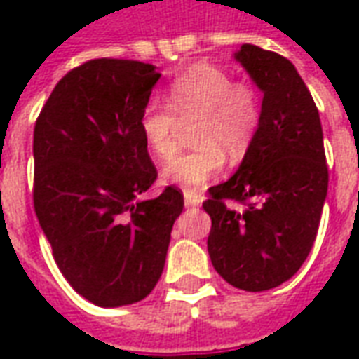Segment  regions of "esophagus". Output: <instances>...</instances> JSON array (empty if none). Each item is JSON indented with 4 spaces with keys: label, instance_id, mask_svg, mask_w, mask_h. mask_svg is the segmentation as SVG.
<instances>
[{
    "label": "esophagus",
    "instance_id": "esophagus-1",
    "mask_svg": "<svg viewBox=\"0 0 359 359\" xmlns=\"http://www.w3.org/2000/svg\"><path fill=\"white\" fill-rule=\"evenodd\" d=\"M202 203V196L196 194L192 190H184V205L187 208H196V205H200Z\"/></svg>",
    "mask_w": 359,
    "mask_h": 359
}]
</instances>
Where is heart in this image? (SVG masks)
<instances>
[{
  "instance_id": "b5f03b06",
  "label": "heart",
  "mask_w": 359,
  "mask_h": 359,
  "mask_svg": "<svg viewBox=\"0 0 359 359\" xmlns=\"http://www.w3.org/2000/svg\"><path fill=\"white\" fill-rule=\"evenodd\" d=\"M165 102L146 103L140 115V133L157 157L175 149V118L196 117L194 148L172 156L163 167V180L184 188H198L223 171L226 154L241 161L256 142L262 125V100L252 86L233 82L219 67L200 63L179 74L165 90Z\"/></svg>"
}]
</instances>
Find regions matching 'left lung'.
Masks as SVG:
<instances>
[{
	"label": "left lung",
	"instance_id": "left-lung-1",
	"mask_svg": "<svg viewBox=\"0 0 359 359\" xmlns=\"http://www.w3.org/2000/svg\"><path fill=\"white\" fill-rule=\"evenodd\" d=\"M234 57L264 92L262 125L238 171L208 190V252L229 285L262 292L283 285L306 262L329 169L319 111L292 63L252 43ZM226 201L242 203L245 210H233Z\"/></svg>",
	"mask_w": 359,
	"mask_h": 359
}]
</instances>
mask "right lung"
Instances as JSON below:
<instances>
[{
	"label": "right lung",
	"mask_w": 359,
	"mask_h": 359,
	"mask_svg": "<svg viewBox=\"0 0 359 359\" xmlns=\"http://www.w3.org/2000/svg\"><path fill=\"white\" fill-rule=\"evenodd\" d=\"M159 76L142 61L92 59L57 82L36 118V217L69 285L102 308L154 290L184 208L175 187L138 202L157 179L140 115Z\"/></svg>",
	"instance_id": "right-lung-1"
}]
</instances>
